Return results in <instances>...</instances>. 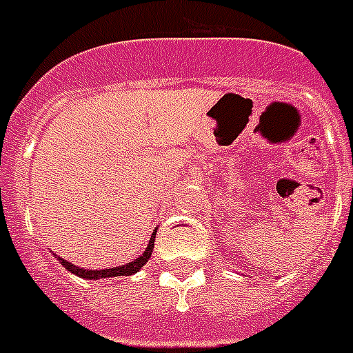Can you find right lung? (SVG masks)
Returning <instances> with one entry per match:
<instances>
[{"mask_svg": "<svg viewBox=\"0 0 353 353\" xmlns=\"http://www.w3.org/2000/svg\"><path fill=\"white\" fill-rule=\"evenodd\" d=\"M153 243H155V232H153V236L150 239V245H148V249L143 252L142 256L137 258L134 262H129L127 265H121V268H110V270H101V271H85V270H80L77 265H72V263L65 262L63 258H57L61 265H63L65 270H69L70 273H74V275L82 276V279H104V276H127V275H132V273H137L140 268H142L143 263L148 262L151 258V252H153Z\"/></svg>", "mask_w": 353, "mask_h": 353, "instance_id": "1", "label": "right lung"}]
</instances>
